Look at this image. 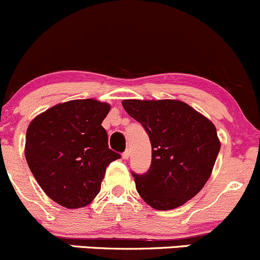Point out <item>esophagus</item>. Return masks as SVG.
I'll list each match as a JSON object with an SVG mask.
<instances>
[{
    "label": "esophagus",
    "mask_w": 260,
    "mask_h": 260,
    "mask_svg": "<svg viewBox=\"0 0 260 260\" xmlns=\"http://www.w3.org/2000/svg\"><path fill=\"white\" fill-rule=\"evenodd\" d=\"M129 157H130V150L127 149V150H125L124 152H122V158H124V160H127Z\"/></svg>",
    "instance_id": "1"
}]
</instances>
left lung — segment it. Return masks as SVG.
<instances>
[{
    "mask_svg": "<svg viewBox=\"0 0 260 260\" xmlns=\"http://www.w3.org/2000/svg\"><path fill=\"white\" fill-rule=\"evenodd\" d=\"M126 113L150 138L151 166L131 172L142 200L158 211L193 198L212 174L220 142L214 125L180 100H124Z\"/></svg>",
    "mask_w": 260,
    "mask_h": 260,
    "instance_id": "1",
    "label": "left lung"
}]
</instances>
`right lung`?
<instances>
[{
	"mask_svg": "<svg viewBox=\"0 0 260 260\" xmlns=\"http://www.w3.org/2000/svg\"><path fill=\"white\" fill-rule=\"evenodd\" d=\"M110 105L79 99L52 107L30 121L26 160L46 194L66 208L89 205L99 193L108 165L120 158L102 126Z\"/></svg>",
	"mask_w": 260,
	"mask_h": 260,
	"instance_id": "1",
	"label": "right lung"
}]
</instances>
